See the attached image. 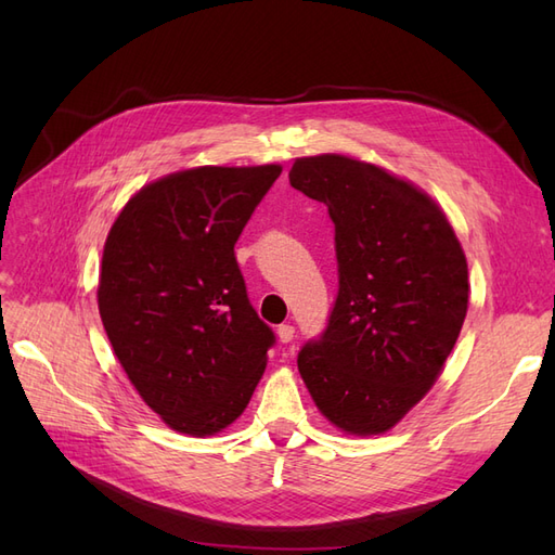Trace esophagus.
<instances>
[{
	"label": "esophagus",
	"mask_w": 555,
	"mask_h": 555,
	"mask_svg": "<svg viewBox=\"0 0 555 555\" xmlns=\"http://www.w3.org/2000/svg\"><path fill=\"white\" fill-rule=\"evenodd\" d=\"M294 333H296V331H294L292 324H280V326H278V338H280V343H284V345L294 340Z\"/></svg>",
	"instance_id": "34e87169"
}]
</instances>
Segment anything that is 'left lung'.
<instances>
[{
  "instance_id": "left-lung-1",
  "label": "left lung",
  "mask_w": 555,
  "mask_h": 555,
  "mask_svg": "<svg viewBox=\"0 0 555 555\" xmlns=\"http://www.w3.org/2000/svg\"><path fill=\"white\" fill-rule=\"evenodd\" d=\"M292 188L335 224L338 296L298 371L331 424L393 428L438 379L467 312V261L435 201L375 164L300 157Z\"/></svg>"
}]
</instances>
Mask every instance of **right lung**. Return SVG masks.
<instances>
[{
    "instance_id": "obj_1",
    "label": "right lung",
    "mask_w": 555,
    "mask_h": 555,
    "mask_svg": "<svg viewBox=\"0 0 555 555\" xmlns=\"http://www.w3.org/2000/svg\"><path fill=\"white\" fill-rule=\"evenodd\" d=\"M282 166H198L150 182L104 245L99 314L150 410L204 438L236 422L275 345L233 245Z\"/></svg>"
}]
</instances>
